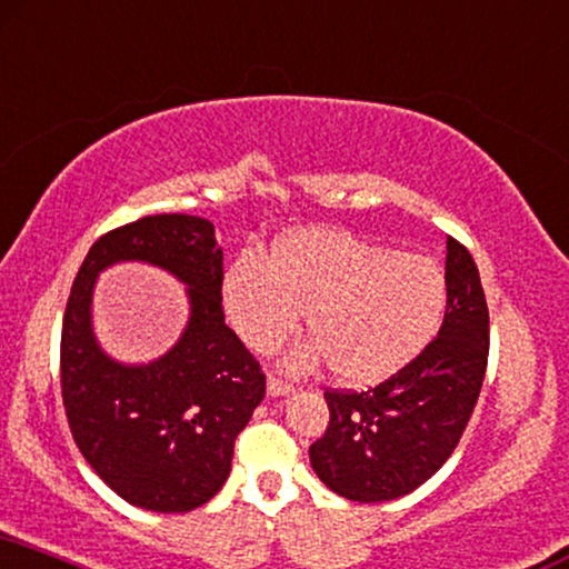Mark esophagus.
Masks as SVG:
<instances>
[{
  "label": "esophagus",
  "mask_w": 569,
  "mask_h": 569,
  "mask_svg": "<svg viewBox=\"0 0 569 569\" xmlns=\"http://www.w3.org/2000/svg\"><path fill=\"white\" fill-rule=\"evenodd\" d=\"M295 392V387L290 381H284V379H279L277 373H269V395L271 397H287V395H292Z\"/></svg>",
  "instance_id": "34e87169"
}]
</instances>
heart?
Returning a JSON list of instances; mask_svg holds the SVG:
<instances>
[{
	"mask_svg": "<svg viewBox=\"0 0 569 569\" xmlns=\"http://www.w3.org/2000/svg\"><path fill=\"white\" fill-rule=\"evenodd\" d=\"M445 302L437 261L345 230L292 234L274 258L242 250L224 274V308L250 348L271 350L311 311L316 342L295 350L290 363L311 366L323 356L350 383L379 381L416 358Z\"/></svg>",
	"mask_w": 569,
	"mask_h": 569,
	"instance_id": "b5f03b06",
	"label": "heart"
}]
</instances>
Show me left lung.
<instances>
[{
    "mask_svg": "<svg viewBox=\"0 0 569 569\" xmlns=\"http://www.w3.org/2000/svg\"><path fill=\"white\" fill-rule=\"evenodd\" d=\"M447 308L439 335L366 392L327 389L329 426L308 455L339 497L389 501L416 491L449 460L481 395L489 306L468 248L447 238Z\"/></svg>",
    "mask_w": 569,
    "mask_h": 569,
    "instance_id": "1",
    "label": "left lung"
}]
</instances>
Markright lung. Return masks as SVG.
I'll list each match as a JSON object with an SVG mask.
<instances>
[{"label":"right lung","mask_w":569,"mask_h":569,"mask_svg":"<svg viewBox=\"0 0 569 569\" xmlns=\"http://www.w3.org/2000/svg\"><path fill=\"white\" fill-rule=\"evenodd\" d=\"M143 260L189 284L181 342L146 367L117 365L90 329L99 270ZM221 248L209 219L157 213L101 234L72 282L59 373L72 439L109 489L151 512H190L224 486L234 439L267 395V376L221 308Z\"/></svg>","instance_id":"obj_1"}]
</instances>
